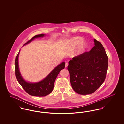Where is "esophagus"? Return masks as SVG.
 Segmentation results:
<instances>
[{
  "label": "esophagus",
  "instance_id": "esophagus-1",
  "mask_svg": "<svg viewBox=\"0 0 124 124\" xmlns=\"http://www.w3.org/2000/svg\"><path fill=\"white\" fill-rule=\"evenodd\" d=\"M68 64L67 63H65V67H67L68 66Z\"/></svg>",
  "mask_w": 124,
  "mask_h": 124
}]
</instances>
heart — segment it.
I'll use <instances>...</instances> for the list:
<instances>
[{
  "instance_id": "1",
  "label": "heart",
  "mask_w": 124,
  "mask_h": 124,
  "mask_svg": "<svg viewBox=\"0 0 124 124\" xmlns=\"http://www.w3.org/2000/svg\"><path fill=\"white\" fill-rule=\"evenodd\" d=\"M83 39L79 37H76L72 38L70 40V43L73 47H75L78 45L74 53H73L74 57H78L82 53L85 49L86 47V44L82 42Z\"/></svg>"
}]
</instances>
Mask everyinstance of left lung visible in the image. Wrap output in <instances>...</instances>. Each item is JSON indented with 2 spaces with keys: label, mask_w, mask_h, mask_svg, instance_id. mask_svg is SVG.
<instances>
[{
  "label": "left lung",
  "mask_w": 124,
  "mask_h": 124,
  "mask_svg": "<svg viewBox=\"0 0 124 124\" xmlns=\"http://www.w3.org/2000/svg\"><path fill=\"white\" fill-rule=\"evenodd\" d=\"M94 46L69 61L67 67L72 88L78 94H92L104 82L108 57L102 44L94 39Z\"/></svg>",
  "instance_id": "left-lung-1"
}]
</instances>
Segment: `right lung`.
<instances>
[{
	"label": "right lung",
	"mask_w": 124,
	"mask_h": 124,
	"mask_svg": "<svg viewBox=\"0 0 124 124\" xmlns=\"http://www.w3.org/2000/svg\"><path fill=\"white\" fill-rule=\"evenodd\" d=\"M44 34H39L34 36L29 41L24 44L23 46L33 41L35 39L43 37ZM20 50L18 52L15 62V70L16 77L18 82L25 90V91L31 96L37 97H44L49 94L53 90L55 79L60 71L64 69L65 62H63L60 64L55 67L52 71L41 81L38 82H29L25 81L22 76L18 65V56Z\"/></svg>",
	"instance_id": "right-lung-1"
}]
</instances>
